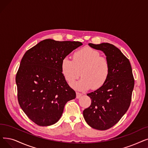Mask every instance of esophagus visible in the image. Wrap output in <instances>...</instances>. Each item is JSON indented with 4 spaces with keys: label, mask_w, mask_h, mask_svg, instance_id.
<instances>
[{
    "label": "esophagus",
    "mask_w": 148,
    "mask_h": 148,
    "mask_svg": "<svg viewBox=\"0 0 148 148\" xmlns=\"http://www.w3.org/2000/svg\"><path fill=\"white\" fill-rule=\"evenodd\" d=\"M82 95V94H81L80 92H76V98L77 99L80 98Z\"/></svg>",
    "instance_id": "esophagus-1"
}]
</instances>
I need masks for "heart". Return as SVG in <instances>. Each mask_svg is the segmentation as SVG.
<instances>
[{
	"label": "heart",
	"mask_w": 148,
	"mask_h": 148,
	"mask_svg": "<svg viewBox=\"0 0 148 148\" xmlns=\"http://www.w3.org/2000/svg\"><path fill=\"white\" fill-rule=\"evenodd\" d=\"M61 71L64 78L69 83L82 78L72 84L73 87L80 91L91 88L98 89L107 82L111 73V65L105 57L100 56L98 51L85 47L73 54V60L66 57L62 60Z\"/></svg>",
	"instance_id": "1"
}]
</instances>
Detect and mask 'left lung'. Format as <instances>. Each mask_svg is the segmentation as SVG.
Masks as SVG:
<instances>
[{
    "label": "left lung",
    "instance_id": "1",
    "mask_svg": "<svg viewBox=\"0 0 148 148\" xmlns=\"http://www.w3.org/2000/svg\"><path fill=\"white\" fill-rule=\"evenodd\" d=\"M88 45L105 53L110 63L111 73L103 86L87 94L91 104L83 111V115L91 127L106 130L117 123L130 106L134 86L132 68L130 60L113 45Z\"/></svg>",
    "mask_w": 148,
    "mask_h": 148
}]
</instances>
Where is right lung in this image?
<instances>
[{
	"label": "right lung",
	"mask_w": 148,
	"mask_h": 148,
	"mask_svg": "<svg viewBox=\"0 0 148 148\" xmlns=\"http://www.w3.org/2000/svg\"><path fill=\"white\" fill-rule=\"evenodd\" d=\"M82 45L80 42L45 39L23 56L16 77L18 101L36 124H55L60 119L65 104L75 98V92L62 73L61 63Z\"/></svg>",
	"instance_id": "1"
}]
</instances>
